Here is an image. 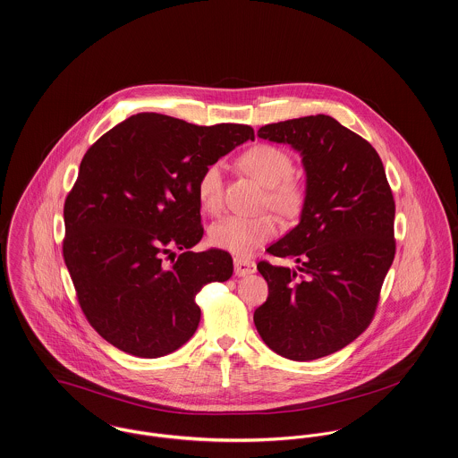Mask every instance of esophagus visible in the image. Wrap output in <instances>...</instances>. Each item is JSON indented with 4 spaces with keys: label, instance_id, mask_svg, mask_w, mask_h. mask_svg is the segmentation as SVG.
<instances>
[{
    "label": "esophagus",
    "instance_id": "esophagus-1",
    "mask_svg": "<svg viewBox=\"0 0 458 458\" xmlns=\"http://www.w3.org/2000/svg\"><path fill=\"white\" fill-rule=\"evenodd\" d=\"M255 273V262L250 259H242L236 257L234 259V275L236 276H245V275H251Z\"/></svg>",
    "mask_w": 458,
    "mask_h": 458
}]
</instances>
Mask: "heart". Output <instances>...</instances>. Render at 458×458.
<instances>
[{"mask_svg": "<svg viewBox=\"0 0 458 458\" xmlns=\"http://www.w3.org/2000/svg\"><path fill=\"white\" fill-rule=\"evenodd\" d=\"M240 166L266 187L262 205L278 215L292 218L297 216L306 205V187L292 174V156L282 147L271 143H259L242 154ZM199 207L216 213L224 205L225 174L222 163L215 161L201 171L198 178ZM276 234V220L269 213L243 216L229 215L213 222L208 229L209 243L215 249L225 250L233 255L245 257L262 247Z\"/></svg>", "mask_w": 458, "mask_h": 458, "instance_id": "heart-1", "label": "heart"}]
</instances>
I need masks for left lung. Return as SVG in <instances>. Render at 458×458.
<instances>
[{
    "instance_id": "left-lung-1",
    "label": "left lung",
    "mask_w": 458,
    "mask_h": 458,
    "mask_svg": "<svg viewBox=\"0 0 458 458\" xmlns=\"http://www.w3.org/2000/svg\"><path fill=\"white\" fill-rule=\"evenodd\" d=\"M257 136L301 152L306 205L299 225L266 250L297 271L257 264L269 293L253 322L278 355L315 360L373 322L395 255V201L373 145L329 115L262 125Z\"/></svg>"
}]
</instances>
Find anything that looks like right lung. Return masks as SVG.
<instances>
[{
	"label": "right lung",
	"instance_id": "1",
	"mask_svg": "<svg viewBox=\"0 0 458 458\" xmlns=\"http://www.w3.org/2000/svg\"><path fill=\"white\" fill-rule=\"evenodd\" d=\"M253 136L250 125L138 114L89 147L64 201L63 257L87 322L110 344L156 359L196 333V295L229 280L233 259L213 249L166 260L205 234L201 171Z\"/></svg>",
	"mask_w": 458,
	"mask_h": 458
}]
</instances>
